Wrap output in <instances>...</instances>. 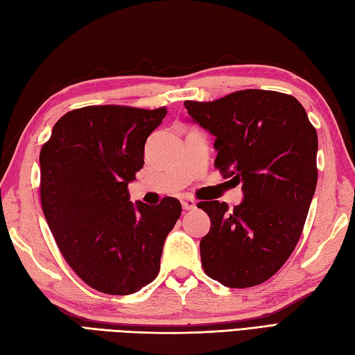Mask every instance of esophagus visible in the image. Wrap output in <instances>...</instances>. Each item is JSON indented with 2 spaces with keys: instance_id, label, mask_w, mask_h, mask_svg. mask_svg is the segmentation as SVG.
I'll list each match as a JSON object with an SVG mask.
<instances>
[{
  "instance_id": "obj_1",
  "label": "esophagus",
  "mask_w": 355,
  "mask_h": 355,
  "mask_svg": "<svg viewBox=\"0 0 355 355\" xmlns=\"http://www.w3.org/2000/svg\"><path fill=\"white\" fill-rule=\"evenodd\" d=\"M182 205H183L184 210H192V209L197 207V202H195V200H192V198H184L182 201Z\"/></svg>"
}]
</instances>
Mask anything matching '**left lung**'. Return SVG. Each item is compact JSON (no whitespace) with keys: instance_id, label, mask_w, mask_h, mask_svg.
Wrapping results in <instances>:
<instances>
[{"instance_id":"obj_1","label":"left lung","mask_w":355,"mask_h":355,"mask_svg":"<svg viewBox=\"0 0 355 355\" xmlns=\"http://www.w3.org/2000/svg\"><path fill=\"white\" fill-rule=\"evenodd\" d=\"M193 123L215 137V166L243 184L244 200L200 202L210 218L201 239L209 277L230 288L254 286L290 258L318 184V132L296 97L244 89L214 102L186 101Z\"/></svg>"}]
</instances>
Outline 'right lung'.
Segmentation results:
<instances>
[{
	"label": "right lung",
	"instance_id": "1",
	"mask_svg": "<svg viewBox=\"0 0 355 355\" xmlns=\"http://www.w3.org/2000/svg\"><path fill=\"white\" fill-rule=\"evenodd\" d=\"M166 108L119 105L67 112L41 149V202L65 261L92 288L125 296L153 282L164 239L182 215L177 198L132 202L128 184Z\"/></svg>",
	"mask_w": 355,
	"mask_h": 355
}]
</instances>
